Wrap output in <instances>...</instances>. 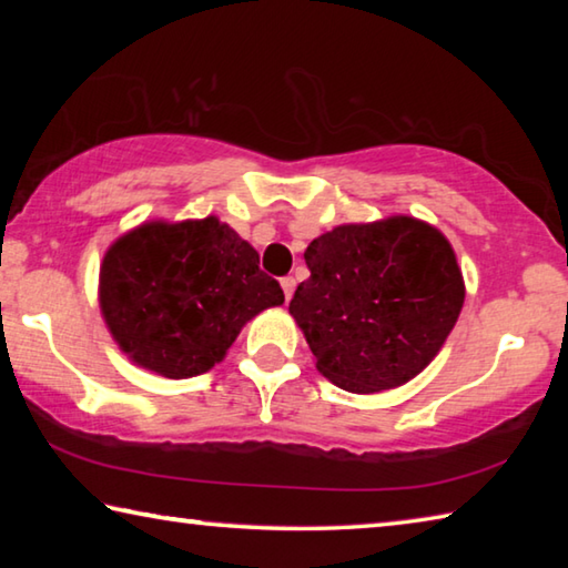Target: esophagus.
<instances>
[{
	"label": "esophagus",
	"mask_w": 568,
	"mask_h": 568,
	"mask_svg": "<svg viewBox=\"0 0 568 568\" xmlns=\"http://www.w3.org/2000/svg\"><path fill=\"white\" fill-rule=\"evenodd\" d=\"M281 287H283V293H285V301H291L293 293H295V277H291V275L283 277V281H281Z\"/></svg>",
	"instance_id": "obj_1"
}]
</instances>
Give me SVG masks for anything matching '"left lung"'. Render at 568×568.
<instances>
[{"instance_id": "8db88e82", "label": "left lung", "mask_w": 568, "mask_h": 568, "mask_svg": "<svg viewBox=\"0 0 568 568\" xmlns=\"http://www.w3.org/2000/svg\"><path fill=\"white\" fill-rule=\"evenodd\" d=\"M305 263L311 277L297 285L287 311L315 368L351 393H381L416 378L464 307L454 247L418 217L333 227L307 245Z\"/></svg>"}]
</instances>
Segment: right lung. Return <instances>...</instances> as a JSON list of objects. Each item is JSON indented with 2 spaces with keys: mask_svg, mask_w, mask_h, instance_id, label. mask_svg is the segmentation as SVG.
I'll list each match as a JSON object with an SVG mask.
<instances>
[{
  "mask_svg": "<svg viewBox=\"0 0 568 568\" xmlns=\"http://www.w3.org/2000/svg\"><path fill=\"white\" fill-rule=\"evenodd\" d=\"M98 293L120 351L172 381L207 373L247 321L285 301L255 247L215 215L150 220L120 235L102 257Z\"/></svg>",
  "mask_w": 568,
  "mask_h": 568,
  "instance_id": "add662e5",
  "label": "right lung"
}]
</instances>
